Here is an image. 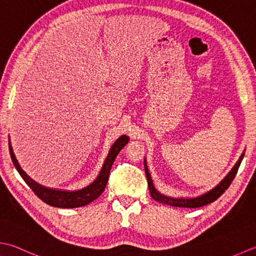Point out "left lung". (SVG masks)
I'll return each instance as SVG.
<instances>
[{"label":"left lung","mask_w":256,"mask_h":256,"mask_svg":"<svg viewBox=\"0 0 256 256\" xmlns=\"http://www.w3.org/2000/svg\"><path fill=\"white\" fill-rule=\"evenodd\" d=\"M243 158H244V152L241 154V156L238 158V162L234 164V166L231 168V171L225 175L224 178L221 180V182H220L216 186H214L212 190H210V191L195 198H172V196H168V195L160 193L154 186L151 174H150L148 164H146V160L144 158V170H145V175H146V178H148L150 193H151V196L155 200V201H158L162 204L171 205V206L188 208L203 206V205L212 203L215 201V200H218L225 192V190L230 186V184H231L233 178H235V175H236V172Z\"/></svg>","instance_id":"1"}]
</instances>
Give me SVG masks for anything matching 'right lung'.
Here are the masks:
<instances>
[{"mask_svg":"<svg viewBox=\"0 0 256 256\" xmlns=\"http://www.w3.org/2000/svg\"><path fill=\"white\" fill-rule=\"evenodd\" d=\"M128 140L130 138L128 136H126V135H121V136H120L116 141L113 143L111 148H110L108 156L105 158L98 178H95L91 184H88V186H85L81 190H75V191L46 188L44 186V185H41L38 182H35L34 180H32L26 173L23 171L21 165L18 164L16 158H15V154L13 152L11 141H8V148H10V154H11V158L15 168L18 170V172L24 180V182L28 185L30 188H31L43 202L55 208H74L84 206V205L90 204L103 193L105 186H106L110 171H111L114 160L118 156L120 151H121L125 145L128 144Z\"/></svg>","mask_w":256,"mask_h":256,"instance_id":"add662e5","label":"right lung"}]
</instances>
